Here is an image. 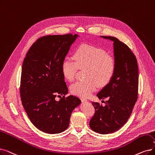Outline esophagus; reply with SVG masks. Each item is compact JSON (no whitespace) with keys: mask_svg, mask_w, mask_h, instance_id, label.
<instances>
[{"mask_svg":"<svg viewBox=\"0 0 155 155\" xmlns=\"http://www.w3.org/2000/svg\"><path fill=\"white\" fill-rule=\"evenodd\" d=\"M80 100H81L82 102H87V100L86 99L83 98V97H80Z\"/></svg>","mask_w":155,"mask_h":155,"instance_id":"obj_1","label":"esophagus"}]
</instances>
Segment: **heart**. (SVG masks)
Here are the masks:
<instances>
[{"label":"heart","instance_id":"1","mask_svg":"<svg viewBox=\"0 0 155 155\" xmlns=\"http://www.w3.org/2000/svg\"><path fill=\"white\" fill-rule=\"evenodd\" d=\"M73 58L63 60L61 71L64 77L72 82L78 69H86V79L77 81L70 87L71 93L76 96L82 97L90 96L97 85L103 87L108 84L115 73V59L97 47L86 44L80 45L74 52Z\"/></svg>","mask_w":155,"mask_h":155}]
</instances>
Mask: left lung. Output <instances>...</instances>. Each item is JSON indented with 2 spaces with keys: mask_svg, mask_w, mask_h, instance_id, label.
Wrapping results in <instances>:
<instances>
[{
  "mask_svg": "<svg viewBox=\"0 0 155 155\" xmlns=\"http://www.w3.org/2000/svg\"><path fill=\"white\" fill-rule=\"evenodd\" d=\"M102 37L113 42L116 68L109 84L97 94L100 99H106L105 106L92 102L95 113L89 125L94 132L107 134L122 128L130 117L138 98L139 73L137 59L128 45L116 37Z\"/></svg>",
  "mask_w": 155,
  "mask_h": 155,
  "instance_id": "obj_1",
  "label": "left lung"
}]
</instances>
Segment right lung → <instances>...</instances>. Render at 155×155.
I'll use <instances>...</instances> for the list:
<instances>
[{
    "instance_id": "right-lung-1",
    "label": "right lung",
    "mask_w": 155,
    "mask_h": 155,
    "mask_svg": "<svg viewBox=\"0 0 155 155\" xmlns=\"http://www.w3.org/2000/svg\"><path fill=\"white\" fill-rule=\"evenodd\" d=\"M77 36L69 33L40 37L24 59L20 97L31 122L44 132L64 131L73 110L81 103L76 96L65 97L68 87L61 71L63 60ZM61 95L63 97L57 102L55 97Z\"/></svg>"
}]
</instances>
